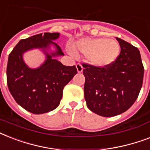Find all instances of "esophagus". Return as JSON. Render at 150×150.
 <instances>
[{
    "instance_id": "1",
    "label": "esophagus",
    "mask_w": 150,
    "mask_h": 150,
    "mask_svg": "<svg viewBox=\"0 0 150 150\" xmlns=\"http://www.w3.org/2000/svg\"><path fill=\"white\" fill-rule=\"evenodd\" d=\"M76 69H77V71L79 73H82L83 71V67L81 64H76Z\"/></svg>"
}]
</instances>
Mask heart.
Returning <instances> with one entry per match:
<instances>
[{
	"label": "heart",
	"mask_w": 150,
	"mask_h": 150,
	"mask_svg": "<svg viewBox=\"0 0 150 150\" xmlns=\"http://www.w3.org/2000/svg\"><path fill=\"white\" fill-rule=\"evenodd\" d=\"M73 50L86 56V61L91 65L107 68L118 58L121 47L118 42L112 39L83 38L74 44Z\"/></svg>",
	"instance_id": "b5f03b06"
}]
</instances>
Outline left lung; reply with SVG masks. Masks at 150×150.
Returning <instances> with one entry per match:
<instances>
[{
	"label": "left lung",
	"mask_w": 150,
	"mask_h": 150,
	"mask_svg": "<svg viewBox=\"0 0 150 150\" xmlns=\"http://www.w3.org/2000/svg\"><path fill=\"white\" fill-rule=\"evenodd\" d=\"M121 47L118 58L107 68L85 64V100L91 111L103 117L125 112L137 99L144 75L140 52L128 42L116 37Z\"/></svg>",
	"instance_id": "obj_1"
}]
</instances>
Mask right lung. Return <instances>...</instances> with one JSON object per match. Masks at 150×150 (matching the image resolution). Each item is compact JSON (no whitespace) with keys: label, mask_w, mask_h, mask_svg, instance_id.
<instances>
[{"label":"right lung","mask_w":150,"mask_h":150,"mask_svg":"<svg viewBox=\"0 0 150 150\" xmlns=\"http://www.w3.org/2000/svg\"><path fill=\"white\" fill-rule=\"evenodd\" d=\"M59 33H45L21 40L8 56L7 83L18 105L35 114H45L58 107L64 87L77 74L75 66H65L57 59L64 54L54 41ZM40 50L45 61L37 68H30L23 55Z\"/></svg>","instance_id":"1"}]
</instances>
